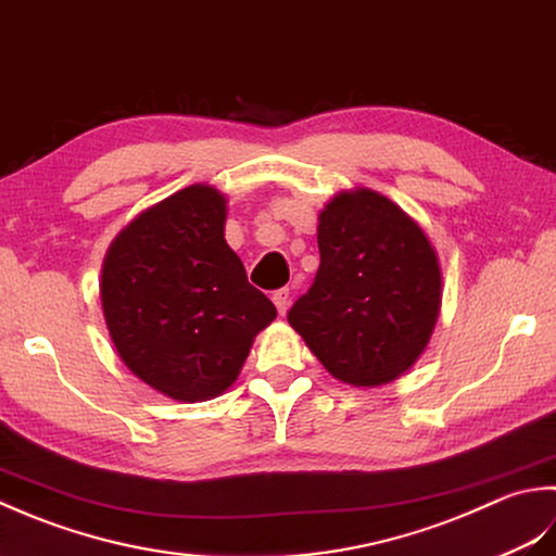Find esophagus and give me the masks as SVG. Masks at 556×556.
I'll return each mask as SVG.
<instances>
[{"mask_svg":"<svg viewBox=\"0 0 556 556\" xmlns=\"http://www.w3.org/2000/svg\"><path fill=\"white\" fill-rule=\"evenodd\" d=\"M274 304L278 314H286L288 307H290V288H280L274 292Z\"/></svg>","mask_w":556,"mask_h":556,"instance_id":"esophagus-1","label":"esophagus"}]
</instances>
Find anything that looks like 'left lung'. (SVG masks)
<instances>
[{"instance_id":"obj_1","label":"left lung","mask_w":556,"mask_h":556,"mask_svg":"<svg viewBox=\"0 0 556 556\" xmlns=\"http://www.w3.org/2000/svg\"><path fill=\"white\" fill-rule=\"evenodd\" d=\"M321 264L290 326L336 379L379 387L432 336L441 270L422 228L371 189L338 194L319 218Z\"/></svg>"}]
</instances>
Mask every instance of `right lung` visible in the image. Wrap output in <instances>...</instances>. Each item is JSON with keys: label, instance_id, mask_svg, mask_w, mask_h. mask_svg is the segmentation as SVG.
Segmentation results:
<instances>
[{"label": "right lung", "instance_id": "add662e5", "mask_svg": "<svg viewBox=\"0 0 556 556\" xmlns=\"http://www.w3.org/2000/svg\"><path fill=\"white\" fill-rule=\"evenodd\" d=\"M225 197L194 185L141 213L112 242L103 312L136 377L175 401H206L240 374L276 307L249 286L223 237Z\"/></svg>", "mask_w": 556, "mask_h": 556}]
</instances>
